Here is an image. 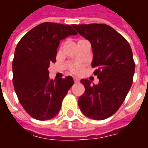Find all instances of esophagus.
I'll use <instances>...</instances> for the list:
<instances>
[{
    "label": "esophagus",
    "mask_w": 148,
    "mask_h": 148,
    "mask_svg": "<svg viewBox=\"0 0 148 148\" xmlns=\"http://www.w3.org/2000/svg\"><path fill=\"white\" fill-rule=\"evenodd\" d=\"M78 79H77V78H74V82H75V83H77V82H78Z\"/></svg>",
    "instance_id": "obj_1"
}]
</instances>
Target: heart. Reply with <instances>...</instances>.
<instances>
[{"label":"heart","instance_id":"1","mask_svg":"<svg viewBox=\"0 0 148 148\" xmlns=\"http://www.w3.org/2000/svg\"><path fill=\"white\" fill-rule=\"evenodd\" d=\"M71 71L74 73V74H80L82 71V68L79 65H74L71 67Z\"/></svg>","mask_w":148,"mask_h":148}]
</instances>
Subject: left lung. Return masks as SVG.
<instances>
[{
	"label": "left lung",
	"instance_id": "8db88e82",
	"mask_svg": "<svg viewBox=\"0 0 148 148\" xmlns=\"http://www.w3.org/2000/svg\"><path fill=\"white\" fill-rule=\"evenodd\" d=\"M82 36L89 40L93 50L92 67L99 83L92 85L82 79L85 93L78 106L85 116L101 121L110 117L124 102L135 73L133 55L126 39L107 24H73Z\"/></svg>",
	"mask_w": 148,
	"mask_h": 148
}]
</instances>
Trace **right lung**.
I'll use <instances>...</instances> for the list:
<instances>
[{"instance_id": "obj_1", "label": "right lung", "mask_w": 148, "mask_h": 148, "mask_svg": "<svg viewBox=\"0 0 148 148\" xmlns=\"http://www.w3.org/2000/svg\"><path fill=\"white\" fill-rule=\"evenodd\" d=\"M77 34L70 25L46 22L29 31L18 42L12 61V82L21 106L34 119L55 117L73 86L71 76L51 80L48 67L56 61L60 41Z\"/></svg>"}]
</instances>
